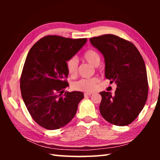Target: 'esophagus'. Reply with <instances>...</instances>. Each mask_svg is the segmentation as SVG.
<instances>
[{"label": "esophagus", "instance_id": "esophagus-1", "mask_svg": "<svg viewBox=\"0 0 160 160\" xmlns=\"http://www.w3.org/2000/svg\"><path fill=\"white\" fill-rule=\"evenodd\" d=\"M91 94H92V92H85V94H84V96L88 97V96H90Z\"/></svg>", "mask_w": 160, "mask_h": 160}]
</instances>
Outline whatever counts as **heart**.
Returning a JSON list of instances; mask_svg holds the SVG:
<instances>
[{
    "label": "heart",
    "mask_w": 160,
    "mask_h": 160,
    "mask_svg": "<svg viewBox=\"0 0 160 160\" xmlns=\"http://www.w3.org/2000/svg\"><path fill=\"white\" fill-rule=\"evenodd\" d=\"M82 58L88 63L93 66H97L100 62V56L96 51L89 49L83 54ZM66 67L68 73L74 76L78 73V61L76 58H70L66 63ZM99 82L97 78H92L90 79H81L72 84V88L75 90L82 92H92L96 88L97 83Z\"/></svg>",
    "instance_id": "1"
}]
</instances>
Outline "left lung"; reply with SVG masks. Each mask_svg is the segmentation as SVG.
<instances>
[{"label":"left lung","mask_w":160,"mask_h":160,"mask_svg":"<svg viewBox=\"0 0 160 160\" xmlns=\"http://www.w3.org/2000/svg\"><path fill=\"white\" fill-rule=\"evenodd\" d=\"M90 41L104 56L105 77L117 86L114 95L109 92H99L100 113L113 125H128L138 117L148 99L144 60L132 43L116 35H102L91 38Z\"/></svg>","instance_id":"1"}]
</instances>
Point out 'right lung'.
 <instances>
[{"mask_svg": "<svg viewBox=\"0 0 160 160\" xmlns=\"http://www.w3.org/2000/svg\"><path fill=\"white\" fill-rule=\"evenodd\" d=\"M88 39H70L56 35L43 37L27 56L20 78L22 97L32 118L48 130L61 128L76 113L84 94L65 92L69 86L66 63Z\"/></svg>", "mask_w": 160, "mask_h": 160, "instance_id": "right-lung-1", "label": "right lung"}]
</instances>
